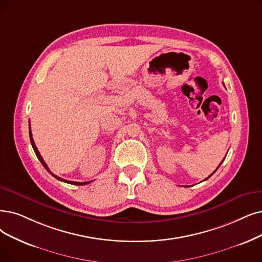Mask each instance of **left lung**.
I'll use <instances>...</instances> for the list:
<instances>
[{
    "instance_id": "obj_1",
    "label": "left lung",
    "mask_w": 262,
    "mask_h": 262,
    "mask_svg": "<svg viewBox=\"0 0 262 262\" xmlns=\"http://www.w3.org/2000/svg\"><path fill=\"white\" fill-rule=\"evenodd\" d=\"M224 160H225V159H224ZM224 160H223V161H224ZM223 161H222V162H221V164H222V163H223ZM221 164H219V165H218V167H219V166H221ZM218 167H217V169H218ZM217 169H216V170H215V171H214V172H213V173H212V174H211V175H210V176H208V177H206V179H205V180H204V181H206V180H207V179H210V177H211V176H212V175H213V174H214V173H215V172H216V171H217Z\"/></svg>"
}]
</instances>
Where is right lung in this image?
<instances>
[{
    "label": "right lung",
    "mask_w": 262,
    "mask_h": 262,
    "mask_svg": "<svg viewBox=\"0 0 262 262\" xmlns=\"http://www.w3.org/2000/svg\"><path fill=\"white\" fill-rule=\"evenodd\" d=\"M30 131H29V134H30V141H31V144H32V147H33V149H34V151H35V154H36V156H37V158L39 159V161H40V163L44 165V167L45 169L55 177V179H57V180H59V181H61V182H64V183H68V184H72V185H86V184H89V183H91V182H72V181H67V180H63V179H61V177H58L57 175H55V174H52L51 172H50V170L48 169V166H47V164L45 163V161H44V159L41 158V156H40V154H39V151L37 150V148H36V146H35V143H34V141H33V138H32V133H31V127H30V129H29Z\"/></svg>",
    "instance_id": "1"
}]
</instances>
